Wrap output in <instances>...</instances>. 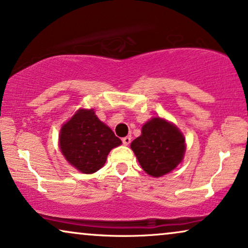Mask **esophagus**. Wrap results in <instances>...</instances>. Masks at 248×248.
Wrapping results in <instances>:
<instances>
[{
    "mask_svg": "<svg viewBox=\"0 0 248 248\" xmlns=\"http://www.w3.org/2000/svg\"><path fill=\"white\" fill-rule=\"evenodd\" d=\"M131 141V137L130 136H126L122 138V143H124V145H129Z\"/></svg>",
    "mask_w": 248,
    "mask_h": 248,
    "instance_id": "1",
    "label": "esophagus"
}]
</instances>
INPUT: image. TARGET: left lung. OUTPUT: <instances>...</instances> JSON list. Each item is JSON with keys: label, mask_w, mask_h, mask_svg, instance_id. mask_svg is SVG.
Returning a JSON list of instances; mask_svg holds the SVG:
<instances>
[{"label": "left lung", "mask_w": 248, "mask_h": 248, "mask_svg": "<svg viewBox=\"0 0 248 248\" xmlns=\"http://www.w3.org/2000/svg\"><path fill=\"white\" fill-rule=\"evenodd\" d=\"M140 167L152 177L169 173L184 158L186 144L180 130L162 118H153L130 144Z\"/></svg>", "instance_id": "1"}]
</instances>
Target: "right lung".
I'll list each match as a JSON object with an SVG mask.
<instances>
[{
	"mask_svg": "<svg viewBox=\"0 0 248 248\" xmlns=\"http://www.w3.org/2000/svg\"><path fill=\"white\" fill-rule=\"evenodd\" d=\"M121 140L94 110L80 108L62 126L59 145L65 160L82 173H94L104 166L112 148Z\"/></svg>",
	"mask_w": 248,
	"mask_h": 248,
	"instance_id": "1",
	"label": "right lung"
}]
</instances>
